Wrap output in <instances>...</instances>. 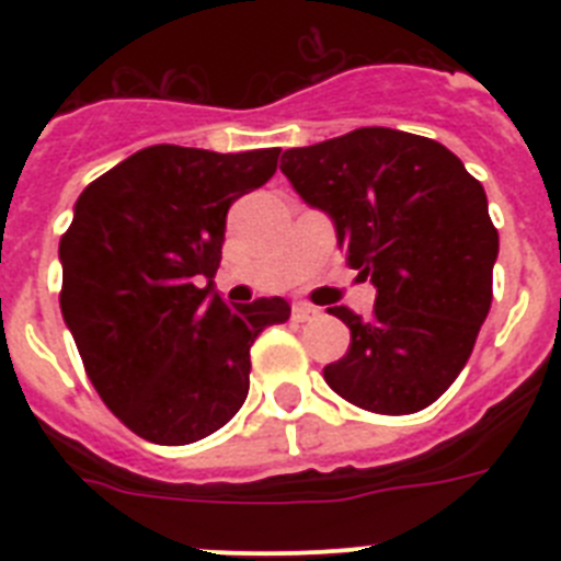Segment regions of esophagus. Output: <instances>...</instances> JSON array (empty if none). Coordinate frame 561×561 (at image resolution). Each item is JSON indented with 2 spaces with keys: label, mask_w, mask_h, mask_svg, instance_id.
<instances>
[{
  "label": "esophagus",
  "mask_w": 561,
  "mask_h": 561,
  "mask_svg": "<svg viewBox=\"0 0 561 561\" xmlns=\"http://www.w3.org/2000/svg\"><path fill=\"white\" fill-rule=\"evenodd\" d=\"M317 314H320V309H314V306H309V304L291 306V317H295L297 323H309V320H314Z\"/></svg>",
  "instance_id": "obj_1"
}]
</instances>
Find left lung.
Returning <instances> with one entry per match:
<instances>
[{"label": "left lung", "mask_w": 561, "mask_h": 561, "mask_svg": "<svg viewBox=\"0 0 561 561\" xmlns=\"http://www.w3.org/2000/svg\"><path fill=\"white\" fill-rule=\"evenodd\" d=\"M280 171L323 210L351 270L376 286L374 314H329L351 329L329 388L362 410L408 415L458 379L492 306L500 238L485 191L447 146L368 126L284 151Z\"/></svg>", "instance_id": "left-lung-1"}]
</instances>
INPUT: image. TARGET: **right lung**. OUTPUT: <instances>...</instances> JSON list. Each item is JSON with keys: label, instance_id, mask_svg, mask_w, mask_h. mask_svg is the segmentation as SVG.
Segmentation results:
<instances>
[{"label": "right lung", "instance_id": "right-lung-1", "mask_svg": "<svg viewBox=\"0 0 561 561\" xmlns=\"http://www.w3.org/2000/svg\"><path fill=\"white\" fill-rule=\"evenodd\" d=\"M280 148L148 146L76 202L61 236V314L89 381L131 433L182 447L221 430L250 393V348L291 314L284 297L227 306L213 286L227 210Z\"/></svg>", "mask_w": 561, "mask_h": 561}]
</instances>
